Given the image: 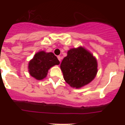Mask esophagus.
Masks as SVG:
<instances>
[{"instance_id": "obj_1", "label": "esophagus", "mask_w": 125, "mask_h": 125, "mask_svg": "<svg viewBox=\"0 0 125 125\" xmlns=\"http://www.w3.org/2000/svg\"><path fill=\"white\" fill-rule=\"evenodd\" d=\"M57 58H58V59H59V61H61V57L60 56V55H59V56H57Z\"/></svg>"}]
</instances>
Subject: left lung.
<instances>
[{
	"instance_id": "1",
	"label": "left lung",
	"mask_w": 125,
	"mask_h": 125,
	"mask_svg": "<svg viewBox=\"0 0 125 125\" xmlns=\"http://www.w3.org/2000/svg\"><path fill=\"white\" fill-rule=\"evenodd\" d=\"M60 68L65 82L71 87L80 88L89 83L96 76L97 62L91 52L79 46L68 51Z\"/></svg>"
}]
</instances>
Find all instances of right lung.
<instances>
[{
    "mask_svg": "<svg viewBox=\"0 0 125 125\" xmlns=\"http://www.w3.org/2000/svg\"><path fill=\"white\" fill-rule=\"evenodd\" d=\"M59 63L60 62L52 52L39 51L29 62L28 71L30 75L36 79L42 80L46 77L48 70L52 66Z\"/></svg>",
    "mask_w": 125,
    "mask_h": 125,
    "instance_id": "right-lung-1",
    "label": "right lung"
}]
</instances>
